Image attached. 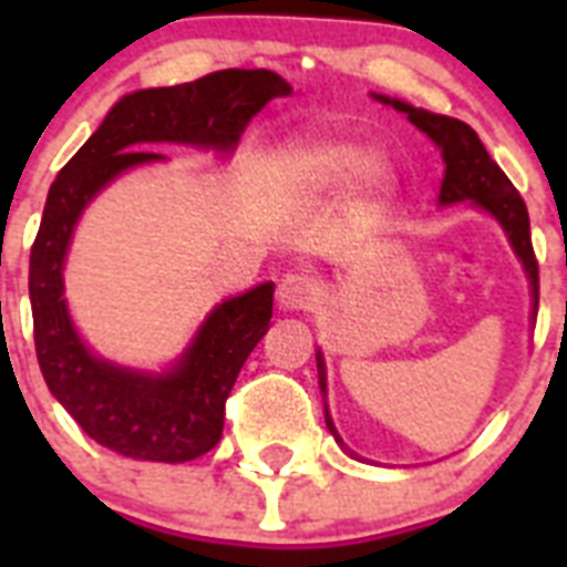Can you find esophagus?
<instances>
[{"label": "esophagus", "instance_id": "34e87169", "mask_svg": "<svg viewBox=\"0 0 567 567\" xmlns=\"http://www.w3.org/2000/svg\"><path fill=\"white\" fill-rule=\"evenodd\" d=\"M320 297L318 279H311L309 274H288L276 288V300L285 311H306L311 309Z\"/></svg>", "mask_w": 567, "mask_h": 567}]
</instances>
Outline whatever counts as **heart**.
I'll return each instance as SVG.
<instances>
[{
	"instance_id": "b5f03b06",
	"label": "heart",
	"mask_w": 567,
	"mask_h": 567,
	"mask_svg": "<svg viewBox=\"0 0 567 567\" xmlns=\"http://www.w3.org/2000/svg\"><path fill=\"white\" fill-rule=\"evenodd\" d=\"M279 176L297 194H329L350 179V199L359 212L377 208L391 190L394 173L382 155H362V150L336 135H318L293 144L279 162Z\"/></svg>"
}]
</instances>
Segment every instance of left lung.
Returning a JSON list of instances; mask_svg holds the SVG:
<instances>
[{"label":"left lung","mask_w":567,"mask_h":567,"mask_svg":"<svg viewBox=\"0 0 567 567\" xmlns=\"http://www.w3.org/2000/svg\"><path fill=\"white\" fill-rule=\"evenodd\" d=\"M379 102H385L394 111L405 114L412 126H417L421 132L432 137V144L441 150V158L447 164L444 171V182H441L439 203H471L476 208H483L501 223L503 231L509 235L512 249L518 252L520 265L527 270L529 288H533V315L538 309V261L536 252H533V240H529V214L527 205L520 199V194L515 190L506 173L497 167V162H492V155L483 146V141L476 137V132L467 123L456 117H444V114H432V111L414 109L409 102L388 100V96H377ZM318 379L320 391L327 394V364H323V355L318 350ZM327 426L329 432L336 435V441L344 447V441L338 439L336 423L329 417L327 409Z\"/></svg>","instance_id":"obj_1"}]
</instances>
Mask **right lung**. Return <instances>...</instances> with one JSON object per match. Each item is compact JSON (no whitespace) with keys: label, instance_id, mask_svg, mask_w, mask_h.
<instances>
[{"label":"right lung","instance_id":"1","mask_svg":"<svg viewBox=\"0 0 567 567\" xmlns=\"http://www.w3.org/2000/svg\"><path fill=\"white\" fill-rule=\"evenodd\" d=\"M291 84L270 70H217L176 87L128 93L64 164L47 196L29 258V297L40 373L96 444L144 462H190L220 441L223 409L252 347L274 318V282L220 302L167 373L96 359L64 300V258L84 205L120 173L162 162L150 144L231 153L247 123Z\"/></svg>","mask_w":567,"mask_h":567}]
</instances>
